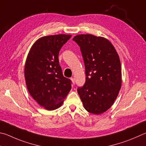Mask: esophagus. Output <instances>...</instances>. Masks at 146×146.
Returning a JSON list of instances; mask_svg holds the SVG:
<instances>
[{
	"label": "esophagus",
	"mask_w": 146,
	"mask_h": 146,
	"mask_svg": "<svg viewBox=\"0 0 146 146\" xmlns=\"http://www.w3.org/2000/svg\"><path fill=\"white\" fill-rule=\"evenodd\" d=\"M71 81H72L73 84H75V80H74V78H71Z\"/></svg>",
	"instance_id": "esophagus-1"
}]
</instances>
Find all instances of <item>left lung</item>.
Instances as JSON below:
<instances>
[{
  "mask_svg": "<svg viewBox=\"0 0 146 146\" xmlns=\"http://www.w3.org/2000/svg\"><path fill=\"white\" fill-rule=\"evenodd\" d=\"M83 57L86 82L78 94L87 112L100 114L111 107L121 87V66L114 47L107 39L81 34L73 39Z\"/></svg>",
  "mask_w": 146,
  "mask_h": 146,
  "instance_id": "8db88e82",
  "label": "left lung"
}]
</instances>
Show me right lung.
<instances>
[{"mask_svg": "<svg viewBox=\"0 0 146 146\" xmlns=\"http://www.w3.org/2000/svg\"><path fill=\"white\" fill-rule=\"evenodd\" d=\"M71 35L44 36L30 50L25 65V78L31 96L46 110L57 109L64 102L72 82L63 76L59 54Z\"/></svg>", "mask_w": 146, "mask_h": 146, "instance_id": "obj_1", "label": "right lung"}]
</instances>
